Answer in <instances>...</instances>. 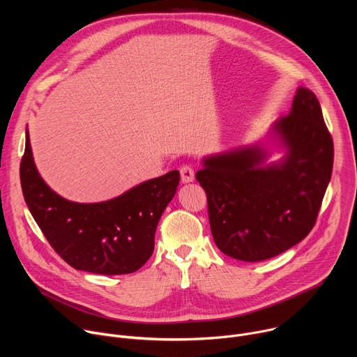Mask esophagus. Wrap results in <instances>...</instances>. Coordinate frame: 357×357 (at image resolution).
<instances>
[{
    "instance_id": "esophagus-1",
    "label": "esophagus",
    "mask_w": 357,
    "mask_h": 357,
    "mask_svg": "<svg viewBox=\"0 0 357 357\" xmlns=\"http://www.w3.org/2000/svg\"><path fill=\"white\" fill-rule=\"evenodd\" d=\"M195 179V171L190 165H183L181 168V181L182 183H189Z\"/></svg>"
}]
</instances>
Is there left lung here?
<instances>
[{
  "instance_id": "obj_1",
  "label": "left lung",
  "mask_w": 357,
  "mask_h": 357,
  "mask_svg": "<svg viewBox=\"0 0 357 357\" xmlns=\"http://www.w3.org/2000/svg\"><path fill=\"white\" fill-rule=\"evenodd\" d=\"M285 149L264 165L260 145L203 160L196 181L208 196L211 230L226 256L256 263L287 251L312 230L333 167V141L317 96L299 87L273 126Z\"/></svg>"
}]
</instances>
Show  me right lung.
I'll list each match as a JSON object with an SVG mask.
<instances>
[{
  "label": "right lung",
  "instance_id": "right-lung-1",
  "mask_svg": "<svg viewBox=\"0 0 357 357\" xmlns=\"http://www.w3.org/2000/svg\"><path fill=\"white\" fill-rule=\"evenodd\" d=\"M20 176L29 212L49 244L73 268L103 275L130 274L148 261L158 222L179 185V171H171L107 202L66 200L40 178L28 130Z\"/></svg>",
  "mask_w": 357,
  "mask_h": 357
}]
</instances>
